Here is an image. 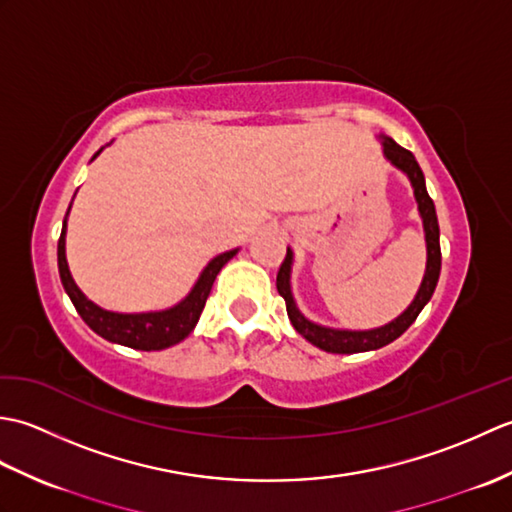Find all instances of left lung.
I'll use <instances>...</instances> for the list:
<instances>
[{"label": "left lung", "instance_id": "obj_1", "mask_svg": "<svg viewBox=\"0 0 512 512\" xmlns=\"http://www.w3.org/2000/svg\"><path fill=\"white\" fill-rule=\"evenodd\" d=\"M378 140L383 143L385 158L396 169L405 173L413 187V195H416L418 211H420L422 226H424V242H427V268H424V277H422V284L416 292V299L409 303V308L402 312L400 317H396L394 321H389L387 325H380V328H374V330H336V328H325V325H319V323H312L310 319L303 317L301 310L297 308L295 297H292V288H290L292 250L288 248L284 264L279 266V273H277V290L286 301V310H288L292 328H295L303 336V339L310 341L312 345H317L323 352H332V354L369 352V350H378V347H385L391 341H396L398 336L418 319V314L429 303L433 290H436V286H438V279H440L442 253H440L438 215H436V206H433V200L427 193V184H424V176H422L418 160L413 158L411 151L400 147L396 140H391L389 136L380 134Z\"/></svg>", "mask_w": 512, "mask_h": 512}]
</instances>
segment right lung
<instances>
[{
	"mask_svg": "<svg viewBox=\"0 0 512 512\" xmlns=\"http://www.w3.org/2000/svg\"><path fill=\"white\" fill-rule=\"evenodd\" d=\"M101 151L103 149L96 151L92 160L99 156ZM68 213H70V209H68ZM68 213H65L59 246H57L61 284H63L65 292H68L70 301L74 303L76 312L81 314V319L88 323L96 334L103 336L105 341L132 347V350L156 352V350H165V347H171V345H176V343L187 339V336L193 332L195 323H198V319H200L206 299H209V295H211V288H213V281H215L217 273H220L226 262H231V259L237 255V248H235V250H226V253L213 257L200 273V277H198V281H195V286L191 288L189 295L184 297L180 303H176L173 308L160 310V312H138V314L110 312V310H103L101 306H96L94 301L85 297L79 290V286L74 284V279L70 275L68 259H65V222H68Z\"/></svg>",
	"mask_w": 512,
	"mask_h": 512,
	"instance_id": "1",
	"label": "right lung"
}]
</instances>
